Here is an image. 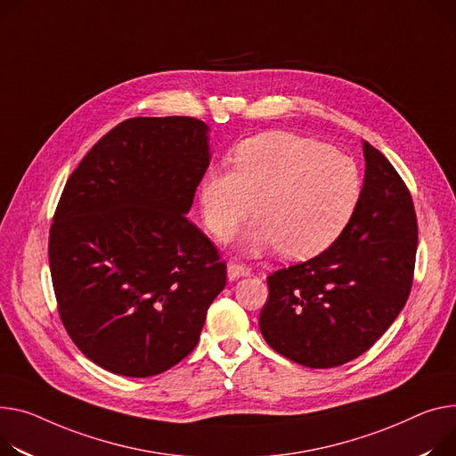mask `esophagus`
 Wrapping results in <instances>:
<instances>
[{
    "label": "esophagus",
    "mask_w": 456,
    "mask_h": 456,
    "mask_svg": "<svg viewBox=\"0 0 456 456\" xmlns=\"http://www.w3.org/2000/svg\"><path fill=\"white\" fill-rule=\"evenodd\" d=\"M246 275H249V269L246 265L236 264L232 260L227 262V277H229V281H236L238 277H246Z\"/></svg>",
    "instance_id": "esophagus-1"
}]
</instances>
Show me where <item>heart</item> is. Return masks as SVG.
<instances>
[{"label":"heart","mask_w":456,"mask_h":456,"mask_svg":"<svg viewBox=\"0 0 456 456\" xmlns=\"http://www.w3.org/2000/svg\"><path fill=\"white\" fill-rule=\"evenodd\" d=\"M357 165L330 146L289 132H265L240 142L231 170H210L200 183L201 216L212 236L227 240L253 208L240 236L246 255L279 249L305 260L330 248L361 198Z\"/></svg>","instance_id":"heart-1"}]
</instances>
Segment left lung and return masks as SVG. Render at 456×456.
<instances>
[{"label":"left lung","instance_id":"1","mask_svg":"<svg viewBox=\"0 0 456 456\" xmlns=\"http://www.w3.org/2000/svg\"><path fill=\"white\" fill-rule=\"evenodd\" d=\"M365 183L343 232L321 255L267 277L265 343L310 369L367 352L403 310L412 286L418 222L390 161L362 141Z\"/></svg>","mask_w":456,"mask_h":456}]
</instances>
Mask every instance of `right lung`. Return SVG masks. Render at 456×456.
<instances>
[{"instance_id": "add662e5", "label": "right lung", "mask_w": 456, "mask_h": 456, "mask_svg": "<svg viewBox=\"0 0 456 456\" xmlns=\"http://www.w3.org/2000/svg\"><path fill=\"white\" fill-rule=\"evenodd\" d=\"M208 163L203 120L135 117L68 179L49 232L58 314L108 372L148 378L174 367L225 288V262L185 216Z\"/></svg>"}]
</instances>
